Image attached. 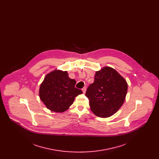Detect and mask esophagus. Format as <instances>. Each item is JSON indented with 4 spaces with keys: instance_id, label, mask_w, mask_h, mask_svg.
<instances>
[{
    "instance_id": "1",
    "label": "esophagus",
    "mask_w": 159,
    "mask_h": 159,
    "mask_svg": "<svg viewBox=\"0 0 159 159\" xmlns=\"http://www.w3.org/2000/svg\"><path fill=\"white\" fill-rule=\"evenodd\" d=\"M82 91H83V93L84 94L85 93H86V87H84L83 89H82Z\"/></svg>"
}]
</instances>
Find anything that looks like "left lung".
<instances>
[{"mask_svg":"<svg viewBox=\"0 0 159 159\" xmlns=\"http://www.w3.org/2000/svg\"><path fill=\"white\" fill-rule=\"evenodd\" d=\"M128 91L126 80L113 68L106 66L96 71L94 82L87 89L91 111L107 118L116 113L123 105Z\"/></svg>","mask_w":159,"mask_h":159,"instance_id":"left-lung-1","label":"left lung"}]
</instances>
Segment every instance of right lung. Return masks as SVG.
<instances>
[{
    "mask_svg": "<svg viewBox=\"0 0 159 159\" xmlns=\"http://www.w3.org/2000/svg\"><path fill=\"white\" fill-rule=\"evenodd\" d=\"M76 82L67 71L55 69L46 75L39 88V97L46 108L56 113L67 110L75 97L83 92L75 88Z\"/></svg>",
    "mask_w": 159,
    "mask_h": 159,
    "instance_id": "right-lung-1",
    "label": "right lung"
}]
</instances>
